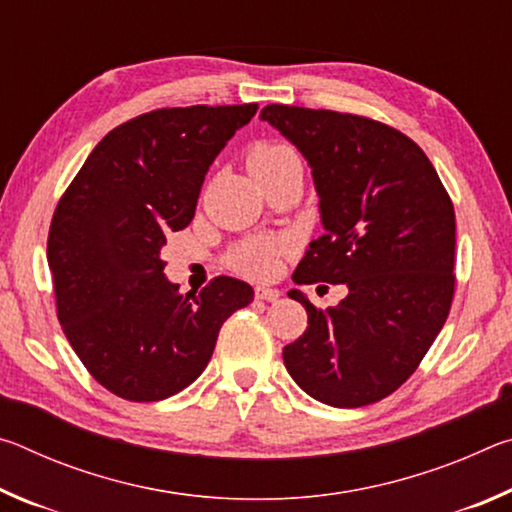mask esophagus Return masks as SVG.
I'll use <instances>...</instances> for the list:
<instances>
[{
	"mask_svg": "<svg viewBox=\"0 0 512 512\" xmlns=\"http://www.w3.org/2000/svg\"><path fill=\"white\" fill-rule=\"evenodd\" d=\"M255 298L266 300V302H275L277 298H280V291L271 289V287H255Z\"/></svg>",
	"mask_w": 512,
	"mask_h": 512,
	"instance_id": "esophagus-1",
	"label": "esophagus"
}]
</instances>
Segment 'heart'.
Returning a JSON list of instances; mask_svg holds the SVG:
<instances>
[{"label":"heart","mask_w":512,"mask_h":512,"mask_svg":"<svg viewBox=\"0 0 512 512\" xmlns=\"http://www.w3.org/2000/svg\"><path fill=\"white\" fill-rule=\"evenodd\" d=\"M248 169L259 180L266 173H273L277 169L287 167L296 160L287 144L280 142H259L248 153ZM284 253V241L273 237H253L237 244L228 253V266L235 268L237 273L248 277H271L280 262V255Z\"/></svg>","instance_id":"1"}]
</instances>
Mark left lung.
I'll return each instance as SVG.
<instances>
[{"mask_svg":"<svg viewBox=\"0 0 512 512\" xmlns=\"http://www.w3.org/2000/svg\"><path fill=\"white\" fill-rule=\"evenodd\" d=\"M262 119L305 155L320 196L325 235L311 241L293 282L348 287L325 311L289 291L309 325L284 345V366L318 402L375 404L418 370L452 309L454 203L424 151L393 126L282 103Z\"/></svg>","mask_w":512,"mask_h":512,"instance_id":"obj_1","label":"left lung"}]
</instances>
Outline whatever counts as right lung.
<instances>
[{"label": "right lung", "instance_id": "1", "mask_svg": "<svg viewBox=\"0 0 512 512\" xmlns=\"http://www.w3.org/2000/svg\"><path fill=\"white\" fill-rule=\"evenodd\" d=\"M257 103L144 112L94 146L60 196L47 262L69 345L103 388L158 402L210 361L221 325L253 302L250 284L219 275L180 296L160 257L194 219L205 173Z\"/></svg>", "mask_w": 512, "mask_h": 512}]
</instances>
